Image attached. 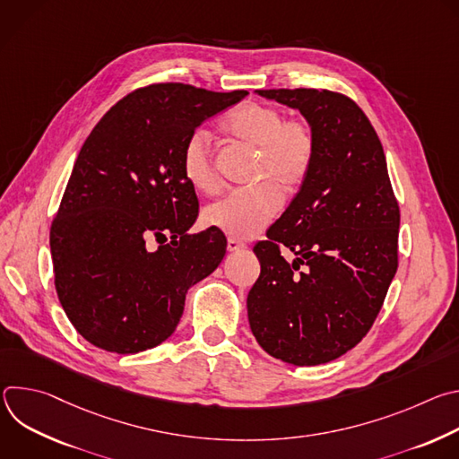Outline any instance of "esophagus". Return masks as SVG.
Wrapping results in <instances>:
<instances>
[{
  "mask_svg": "<svg viewBox=\"0 0 459 459\" xmlns=\"http://www.w3.org/2000/svg\"><path fill=\"white\" fill-rule=\"evenodd\" d=\"M243 248H245V243H241L238 239H232V238L227 239V250L229 252H238V250H243Z\"/></svg>",
  "mask_w": 459,
  "mask_h": 459,
  "instance_id": "1",
  "label": "esophagus"
}]
</instances>
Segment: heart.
<instances>
[{
    "label": "heart",
    "instance_id": "1",
    "mask_svg": "<svg viewBox=\"0 0 459 459\" xmlns=\"http://www.w3.org/2000/svg\"><path fill=\"white\" fill-rule=\"evenodd\" d=\"M221 126L230 138L257 151L254 179L259 185L234 190L209 205L204 223L245 241L255 238L280 214V192L289 195L299 190L312 169L316 136L307 121L285 119L280 108L261 103L238 107ZM181 174L195 192L218 190L216 165L205 130H194L186 138L181 151Z\"/></svg>",
    "mask_w": 459,
    "mask_h": 459
}]
</instances>
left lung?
Segmentation results:
<instances>
[{"mask_svg": "<svg viewBox=\"0 0 459 459\" xmlns=\"http://www.w3.org/2000/svg\"><path fill=\"white\" fill-rule=\"evenodd\" d=\"M255 94L299 110L316 154L269 239L254 247L261 273L247 296L250 331L276 359L329 363L363 340L383 305L398 271L400 207L381 142L352 100L317 89Z\"/></svg>", "mask_w": 459, "mask_h": 459, "instance_id": "8db88e82", "label": "left lung"}]
</instances>
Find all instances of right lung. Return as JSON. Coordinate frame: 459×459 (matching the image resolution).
I'll use <instances>...</instances> for the list:
<instances>
[{
	"label": "right lung",
	"mask_w": 459,
	"mask_h": 459,
	"mask_svg": "<svg viewBox=\"0 0 459 459\" xmlns=\"http://www.w3.org/2000/svg\"><path fill=\"white\" fill-rule=\"evenodd\" d=\"M248 92L158 83L119 100L92 128L50 229L59 303L92 345L136 354L172 336L186 290L221 264L216 229L188 234L198 198L181 174L186 138ZM169 235L156 251L146 239Z\"/></svg>",
	"instance_id": "1"
}]
</instances>
